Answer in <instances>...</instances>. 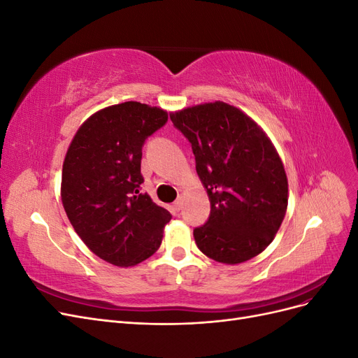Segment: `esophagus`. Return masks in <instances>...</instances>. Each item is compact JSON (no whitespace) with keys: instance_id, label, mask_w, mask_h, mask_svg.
<instances>
[{"instance_id":"esophagus-1","label":"esophagus","mask_w":358,"mask_h":358,"mask_svg":"<svg viewBox=\"0 0 358 358\" xmlns=\"http://www.w3.org/2000/svg\"><path fill=\"white\" fill-rule=\"evenodd\" d=\"M182 204H183L182 197H178V199H176V201L173 203V208H175L176 210H180V209H182Z\"/></svg>"}]
</instances>
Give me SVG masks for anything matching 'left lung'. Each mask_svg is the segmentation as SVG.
<instances>
[{
    "instance_id": "left-lung-1",
    "label": "left lung",
    "mask_w": 358,
    "mask_h": 358,
    "mask_svg": "<svg viewBox=\"0 0 358 358\" xmlns=\"http://www.w3.org/2000/svg\"><path fill=\"white\" fill-rule=\"evenodd\" d=\"M196 157L210 216L194 230L200 251L222 264L248 262L272 243L288 206L287 173L252 117L224 101L171 112Z\"/></svg>"
}]
</instances>
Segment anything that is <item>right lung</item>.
Listing matches in <instances>:
<instances>
[{
    "label": "right lung",
    "mask_w": 358,
    "mask_h": 358,
    "mask_svg": "<svg viewBox=\"0 0 358 358\" xmlns=\"http://www.w3.org/2000/svg\"><path fill=\"white\" fill-rule=\"evenodd\" d=\"M167 117L138 101L104 107L79 127L64 158V210L83 243L113 266H136L154 255L171 220L140 192L142 146Z\"/></svg>",
    "instance_id": "1"
}]
</instances>
